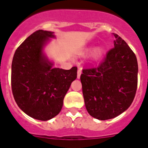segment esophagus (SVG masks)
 <instances>
[{
    "instance_id": "1",
    "label": "esophagus",
    "mask_w": 148,
    "mask_h": 148,
    "mask_svg": "<svg viewBox=\"0 0 148 148\" xmlns=\"http://www.w3.org/2000/svg\"><path fill=\"white\" fill-rule=\"evenodd\" d=\"M82 67H79L78 70H77V78H80V77H81V74H82Z\"/></svg>"
}]
</instances>
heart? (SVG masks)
<instances>
[{"mask_svg":"<svg viewBox=\"0 0 148 148\" xmlns=\"http://www.w3.org/2000/svg\"><path fill=\"white\" fill-rule=\"evenodd\" d=\"M101 48H96V49H94V51H93V53H92V55H93V56H94L95 58H98V57H99V56H101Z\"/></svg>","mask_w":148,"mask_h":148,"instance_id":"1","label":"heart"}]
</instances>
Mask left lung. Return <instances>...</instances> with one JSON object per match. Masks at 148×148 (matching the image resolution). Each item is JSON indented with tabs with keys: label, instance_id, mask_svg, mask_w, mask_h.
I'll use <instances>...</instances> for the list:
<instances>
[{
	"label": "left lung",
	"instance_id": "obj_1",
	"mask_svg": "<svg viewBox=\"0 0 148 148\" xmlns=\"http://www.w3.org/2000/svg\"><path fill=\"white\" fill-rule=\"evenodd\" d=\"M112 35L114 48L99 66L84 69L81 75L87 111L99 120L112 119L126 111L137 92V57L121 37Z\"/></svg>",
	"mask_w": 148,
	"mask_h": 148
}]
</instances>
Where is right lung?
I'll return each mask as SVG.
<instances>
[{
  "label": "right lung",
  "instance_id": "1",
  "mask_svg": "<svg viewBox=\"0 0 148 148\" xmlns=\"http://www.w3.org/2000/svg\"><path fill=\"white\" fill-rule=\"evenodd\" d=\"M53 32L38 30L18 47L11 64V89L17 105L32 118L47 121L59 114L77 68L53 67L43 53Z\"/></svg>",
  "mask_w": 148,
  "mask_h": 148
}]
</instances>
